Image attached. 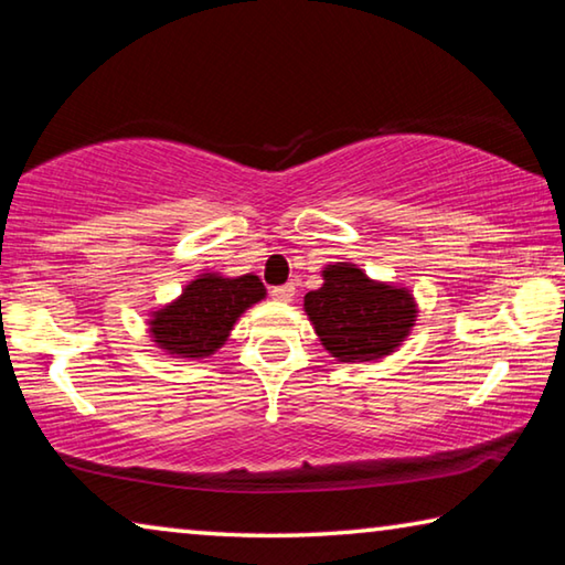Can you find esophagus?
I'll return each mask as SVG.
<instances>
[{
  "instance_id": "1",
  "label": "esophagus",
  "mask_w": 565,
  "mask_h": 565,
  "mask_svg": "<svg viewBox=\"0 0 565 565\" xmlns=\"http://www.w3.org/2000/svg\"><path fill=\"white\" fill-rule=\"evenodd\" d=\"M270 292H273V298H275V300H280V302H290V300H292V295H295V285H292V282H288V285H277V288H273Z\"/></svg>"
}]
</instances>
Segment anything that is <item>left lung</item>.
<instances>
[{
  "mask_svg": "<svg viewBox=\"0 0 565 565\" xmlns=\"http://www.w3.org/2000/svg\"><path fill=\"white\" fill-rule=\"evenodd\" d=\"M322 277V288L305 295V312L340 363L383 358L408 335L415 320L408 290L367 280L363 270L345 263L328 265Z\"/></svg>",
  "mask_w": 565,
  "mask_h": 565,
  "instance_id": "obj_1",
  "label": "left lung"
}]
</instances>
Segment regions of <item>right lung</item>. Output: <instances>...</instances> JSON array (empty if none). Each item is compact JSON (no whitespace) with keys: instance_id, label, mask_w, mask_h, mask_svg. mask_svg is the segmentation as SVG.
I'll list each match as a JSON object with an SVG mask.
<instances>
[{"instance_id":"1","label":"right lung","mask_w":565,"mask_h":565,"mask_svg":"<svg viewBox=\"0 0 565 565\" xmlns=\"http://www.w3.org/2000/svg\"><path fill=\"white\" fill-rule=\"evenodd\" d=\"M265 298L255 275H205L184 288L178 302L168 305L152 320L154 343L182 358H205L225 343L239 312Z\"/></svg>"}]
</instances>
